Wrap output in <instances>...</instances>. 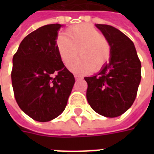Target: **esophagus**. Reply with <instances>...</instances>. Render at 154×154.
Segmentation results:
<instances>
[{
    "label": "esophagus",
    "mask_w": 154,
    "mask_h": 154,
    "mask_svg": "<svg viewBox=\"0 0 154 154\" xmlns=\"http://www.w3.org/2000/svg\"><path fill=\"white\" fill-rule=\"evenodd\" d=\"M74 77H75V79H76V80H77V79H80V78H82V76H80V75H77V74H75V75H74Z\"/></svg>",
    "instance_id": "obj_1"
}]
</instances>
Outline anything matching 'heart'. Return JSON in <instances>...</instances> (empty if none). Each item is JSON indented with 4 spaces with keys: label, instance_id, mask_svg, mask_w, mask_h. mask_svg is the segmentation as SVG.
<instances>
[{
    "label": "heart",
    "instance_id": "heart-1",
    "mask_svg": "<svg viewBox=\"0 0 154 154\" xmlns=\"http://www.w3.org/2000/svg\"><path fill=\"white\" fill-rule=\"evenodd\" d=\"M56 39V47L61 60L68 67L77 57V62L70 67L76 73H87L92 70H101L109 62L111 48L104 35L97 29L87 24L72 26Z\"/></svg>",
    "mask_w": 154,
    "mask_h": 154
}]
</instances>
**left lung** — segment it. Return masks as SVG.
I'll return each mask as SVG.
<instances>
[{
    "label": "left lung",
    "mask_w": 154,
    "mask_h": 154,
    "mask_svg": "<svg viewBox=\"0 0 154 154\" xmlns=\"http://www.w3.org/2000/svg\"><path fill=\"white\" fill-rule=\"evenodd\" d=\"M111 48L110 62L87 82V99L97 113L114 118L134 103L141 80V63L132 40L115 27L96 25Z\"/></svg>",
    "instance_id": "1"
}]
</instances>
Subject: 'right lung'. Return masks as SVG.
I'll return each mask as SVG.
<instances>
[{
	"label": "right lung",
	"instance_id": "add662e5",
	"mask_svg": "<svg viewBox=\"0 0 154 154\" xmlns=\"http://www.w3.org/2000/svg\"><path fill=\"white\" fill-rule=\"evenodd\" d=\"M61 27L52 24L31 32L13 57L15 100L26 115L39 122L52 120L63 112L75 83L73 74L64 66L56 47Z\"/></svg>",
	"mask_w": 154,
	"mask_h": 154
}]
</instances>
